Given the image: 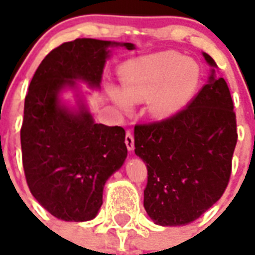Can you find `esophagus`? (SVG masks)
<instances>
[{
	"label": "esophagus",
	"instance_id": "1",
	"mask_svg": "<svg viewBox=\"0 0 255 255\" xmlns=\"http://www.w3.org/2000/svg\"><path fill=\"white\" fill-rule=\"evenodd\" d=\"M126 145H127L128 151H133V148H135V140H133V135H132L129 131H127V133H126Z\"/></svg>",
	"mask_w": 255,
	"mask_h": 255
}]
</instances>
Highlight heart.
Segmentation results:
<instances>
[{"mask_svg":"<svg viewBox=\"0 0 255 255\" xmlns=\"http://www.w3.org/2000/svg\"><path fill=\"white\" fill-rule=\"evenodd\" d=\"M200 78L196 62L182 54L164 51L124 63L119 70L122 91L110 86L108 95L123 112L131 111V102L149 99L151 114L169 116L192 99Z\"/></svg>","mask_w":255,"mask_h":255,"instance_id":"1","label":"heart"}]
</instances>
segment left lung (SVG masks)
<instances>
[{
    "label": "left lung",
    "instance_id": "1",
    "mask_svg": "<svg viewBox=\"0 0 255 255\" xmlns=\"http://www.w3.org/2000/svg\"><path fill=\"white\" fill-rule=\"evenodd\" d=\"M216 67L213 58L204 53ZM224 78L214 77L184 110L135 126V153L147 165L144 208L155 224L181 226L197 220L225 192L237 120Z\"/></svg>",
    "mask_w": 255,
    "mask_h": 255
}]
</instances>
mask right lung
<instances>
[{
  "instance_id": "add662e5",
  "label": "right lung",
  "mask_w": 255,
  "mask_h": 255,
  "mask_svg": "<svg viewBox=\"0 0 255 255\" xmlns=\"http://www.w3.org/2000/svg\"><path fill=\"white\" fill-rule=\"evenodd\" d=\"M78 38L51 50L30 82L21 127L22 164L35 200L54 217L88 221L103 204L108 177L127 157L126 131L94 122L85 104L77 112L59 102V92L85 81L99 87L110 46Z\"/></svg>"
}]
</instances>
